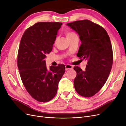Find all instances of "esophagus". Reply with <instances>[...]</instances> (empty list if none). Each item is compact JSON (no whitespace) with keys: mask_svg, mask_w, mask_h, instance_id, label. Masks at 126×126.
<instances>
[{"mask_svg":"<svg viewBox=\"0 0 126 126\" xmlns=\"http://www.w3.org/2000/svg\"><path fill=\"white\" fill-rule=\"evenodd\" d=\"M65 68H66V70H68L70 69H72L73 68V67H72L70 64H66L65 66Z\"/></svg>","mask_w":126,"mask_h":126,"instance_id":"obj_1","label":"esophagus"}]
</instances>
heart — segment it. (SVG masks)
<instances>
[{
	"mask_svg": "<svg viewBox=\"0 0 126 126\" xmlns=\"http://www.w3.org/2000/svg\"><path fill=\"white\" fill-rule=\"evenodd\" d=\"M77 36V35H76V33H75L74 32H66V36H67V39L70 38H72V37H75V36ZM56 40L55 41V43H56Z\"/></svg>",
	"mask_w": 126,
	"mask_h": 126,
	"instance_id": "heart-1",
	"label": "heart"
}]
</instances>
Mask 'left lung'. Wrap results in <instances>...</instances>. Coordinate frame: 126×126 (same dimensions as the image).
<instances>
[{"mask_svg":"<svg viewBox=\"0 0 126 126\" xmlns=\"http://www.w3.org/2000/svg\"><path fill=\"white\" fill-rule=\"evenodd\" d=\"M67 25L78 33L81 41L77 56L87 60L85 71L74 67L77 72L75 90L81 96L92 97L104 86L111 69L113 53L110 38L104 28L89 20Z\"/></svg>","mask_w":126,"mask_h":126,"instance_id":"1","label":"left lung"}]
</instances>
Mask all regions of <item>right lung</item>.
<instances>
[{
    "label": "right lung",
    "instance_id": "right-lung-1",
    "mask_svg": "<svg viewBox=\"0 0 126 126\" xmlns=\"http://www.w3.org/2000/svg\"><path fill=\"white\" fill-rule=\"evenodd\" d=\"M59 22H39L25 32L18 52L17 66L22 83L33 98L40 102L51 100L57 94L58 83L65 72L63 64L46 67L45 58L52 49Z\"/></svg>",
    "mask_w": 126,
    "mask_h": 126
}]
</instances>
